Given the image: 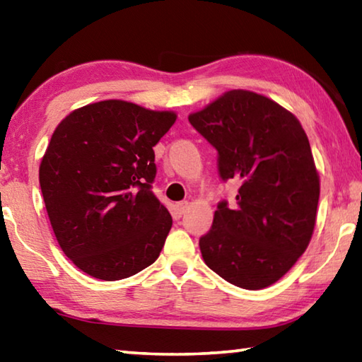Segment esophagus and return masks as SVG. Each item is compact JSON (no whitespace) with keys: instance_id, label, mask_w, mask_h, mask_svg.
<instances>
[{"instance_id":"esophagus-1","label":"esophagus","mask_w":362,"mask_h":362,"mask_svg":"<svg viewBox=\"0 0 362 362\" xmlns=\"http://www.w3.org/2000/svg\"><path fill=\"white\" fill-rule=\"evenodd\" d=\"M188 206H189L188 201H180V203H177V204H175L177 214H179V216H182V214H185L187 209H188Z\"/></svg>"}]
</instances>
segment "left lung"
I'll use <instances>...</instances> for the list:
<instances>
[{
  "mask_svg": "<svg viewBox=\"0 0 362 362\" xmlns=\"http://www.w3.org/2000/svg\"><path fill=\"white\" fill-rule=\"evenodd\" d=\"M188 121L217 150L222 180L241 183L236 206L218 203L201 236L206 265L243 289H265L313 236L320 175L308 137L279 103L244 89L228 90Z\"/></svg>",
  "mask_w": 362,
  "mask_h": 362,
  "instance_id": "1",
  "label": "left lung"
}]
</instances>
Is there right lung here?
<instances>
[{"label":"right lung","mask_w":362,"mask_h":362,"mask_svg":"<svg viewBox=\"0 0 362 362\" xmlns=\"http://www.w3.org/2000/svg\"><path fill=\"white\" fill-rule=\"evenodd\" d=\"M177 119L124 100L81 107L60 121L40 187L64 254L89 276L118 281L155 262L173 217L151 192L155 146Z\"/></svg>","instance_id":"obj_1"}]
</instances>
